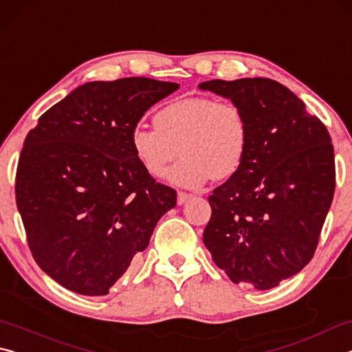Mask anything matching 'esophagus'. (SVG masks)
Instances as JSON below:
<instances>
[{"label": "esophagus", "mask_w": 352, "mask_h": 352, "mask_svg": "<svg viewBox=\"0 0 352 352\" xmlns=\"http://www.w3.org/2000/svg\"><path fill=\"white\" fill-rule=\"evenodd\" d=\"M189 199H192V195H190V194H186V192H178V195H177V204L182 206V205L186 204V201H188Z\"/></svg>", "instance_id": "34e87169"}]
</instances>
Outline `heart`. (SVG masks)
<instances>
[{"instance_id":"b5f03b06","label":"heart","mask_w":352,"mask_h":352,"mask_svg":"<svg viewBox=\"0 0 352 352\" xmlns=\"http://www.w3.org/2000/svg\"><path fill=\"white\" fill-rule=\"evenodd\" d=\"M130 142L142 169L155 178L163 177L182 153L170 182L200 188L210 178L225 182L239 174L248 155L250 126L239 104L192 96L163 107L155 126H136Z\"/></svg>"}]
</instances>
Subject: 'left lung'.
<instances>
[{"instance_id": "1", "label": "left lung", "mask_w": 352, "mask_h": 352, "mask_svg": "<svg viewBox=\"0 0 352 352\" xmlns=\"http://www.w3.org/2000/svg\"><path fill=\"white\" fill-rule=\"evenodd\" d=\"M245 111L250 147L210 195L204 242L234 284L267 290L309 264L336 190L329 132L287 87L265 77L199 85Z\"/></svg>"}]
</instances>
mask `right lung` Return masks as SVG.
I'll return each mask as SVG.
<instances>
[{"instance_id": "1", "label": "right lung", "mask_w": 352, "mask_h": 352, "mask_svg": "<svg viewBox=\"0 0 352 352\" xmlns=\"http://www.w3.org/2000/svg\"><path fill=\"white\" fill-rule=\"evenodd\" d=\"M175 90L147 77L83 83L28 133L16 206L35 262L65 289L109 294L175 208V189L142 169L130 142L142 115Z\"/></svg>"}]
</instances>
